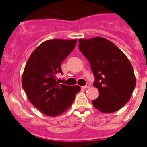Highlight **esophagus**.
I'll use <instances>...</instances> for the list:
<instances>
[{
	"label": "esophagus",
	"instance_id": "esophagus-1",
	"mask_svg": "<svg viewBox=\"0 0 147 147\" xmlns=\"http://www.w3.org/2000/svg\"><path fill=\"white\" fill-rule=\"evenodd\" d=\"M90 86V84H89V83H86V84L84 86V88L86 89V88H89Z\"/></svg>",
	"mask_w": 147,
	"mask_h": 147
}]
</instances>
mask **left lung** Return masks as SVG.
Wrapping results in <instances>:
<instances>
[{"label": "left lung", "mask_w": 147, "mask_h": 147, "mask_svg": "<svg viewBox=\"0 0 147 147\" xmlns=\"http://www.w3.org/2000/svg\"><path fill=\"white\" fill-rule=\"evenodd\" d=\"M79 49L90 63L99 90L93 105L103 113L119 110L129 101L136 77L129 59L113 43L97 37L80 39Z\"/></svg>", "instance_id": "1"}]
</instances>
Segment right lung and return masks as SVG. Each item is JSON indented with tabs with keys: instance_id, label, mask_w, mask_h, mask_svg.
I'll use <instances>...</instances> for the list:
<instances>
[{
	"instance_id": "right-lung-1",
	"label": "right lung",
	"mask_w": 147,
	"mask_h": 147,
	"mask_svg": "<svg viewBox=\"0 0 147 147\" xmlns=\"http://www.w3.org/2000/svg\"><path fill=\"white\" fill-rule=\"evenodd\" d=\"M77 40L53 39L40 44L31 53L22 76V86L28 100L44 114L55 117L72 105L79 86L57 82L63 72L61 63L74 49Z\"/></svg>"
}]
</instances>
